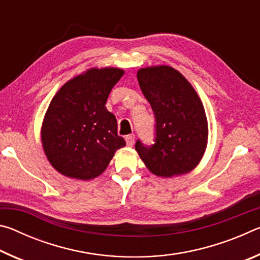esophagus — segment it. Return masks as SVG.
I'll list each match as a JSON object with an SVG mask.
<instances>
[{"instance_id": "1", "label": "esophagus", "mask_w": 260, "mask_h": 260, "mask_svg": "<svg viewBox=\"0 0 260 260\" xmlns=\"http://www.w3.org/2000/svg\"><path fill=\"white\" fill-rule=\"evenodd\" d=\"M125 140H126V143H127V146H128V147H132V146H133V144H134V141H135V135H134V134L126 135Z\"/></svg>"}]
</instances>
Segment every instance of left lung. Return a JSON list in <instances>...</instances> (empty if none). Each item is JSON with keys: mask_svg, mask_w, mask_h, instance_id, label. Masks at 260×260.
I'll return each instance as SVG.
<instances>
[{"mask_svg": "<svg viewBox=\"0 0 260 260\" xmlns=\"http://www.w3.org/2000/svg\"><path fill=\"white\" fill-rule=\"evenodd\" d=\"M138 80L156 119L155 143L135 149L151 173L162 178L189 173L208 144V119L196 90L177 70L159 65L140 69Z\"/></svg>", "mask_w": 260, "mask_h": 260, "instance_id": "obj_1", "label": "left lung"}]
</instances>
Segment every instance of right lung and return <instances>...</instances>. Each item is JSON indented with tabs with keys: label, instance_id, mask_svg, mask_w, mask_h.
I'll return each instance as SVG.
<instances>
[{
	"label": "right lung",
	"instance_id": "add662e5",
	"mask_svg": "<svg viewBox=\"0 0 260 260\" xmlns=\"http://www.w3.org/2000/svg\"><path fill=\"white\" fill-rule=\"evenodd\" d=\"M124 70L89 69L61 86L41 128L48 160L65 177L90 180L102 174L118 149L126 146L117 119L105 108Z\"/></svg>",
	"mask_w": 260,
	"mask_h": 260
}]
</instances>
